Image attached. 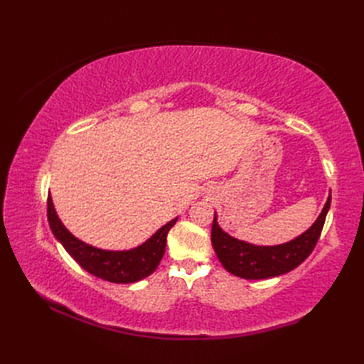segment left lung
Returning a JSON list of instances; mask_svg holds the SVG:
<instances>
[{"mask_svg": "<svg viewBox=\"0 0 364 364\" xmlns=\"http://www.w3.org/2000/svg\"><path fill=\"white\" fill-rule=\"evenodd\" d=\"M329 205L331 196H328L321 215L310 229L289 243L278 246H255L230 237L218 226L217 214H214L211 230L213 247L223 267L238 278L266 279L279 277L296 269L313 252L323 229Z\"/></svg>", "mask_w": 364, "mask_h": 364, "instance_id": "1", "label": "left lung"}]
</instances>
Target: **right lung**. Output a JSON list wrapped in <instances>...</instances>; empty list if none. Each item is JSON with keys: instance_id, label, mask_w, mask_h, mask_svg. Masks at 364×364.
<instances>
[{"instance_id": "right-lung-1", "label": "right lung", "mask_w": 364, "mask_h": 364, "mask_svg": "<svg viewBox=\"0 0 364 364\" xmlns=\"http://www.w3.org/2000/svg\"><path fill=\"white\" fill-rule=\"evenodd\" d=\"M47 215L54 237L60 241L65 250L79 262V266L97 278L115 284L136 282L147 278L149 274L156 270L164 257L168 230L174 226L176 220H178L173 218L171 222L158 229L146 243H142L135 249L103 250L83 243L82 240L75 238L63 226L56 214V209L53 206L51 196H48L47 202Z\"/></svg>"}]
</instances>
